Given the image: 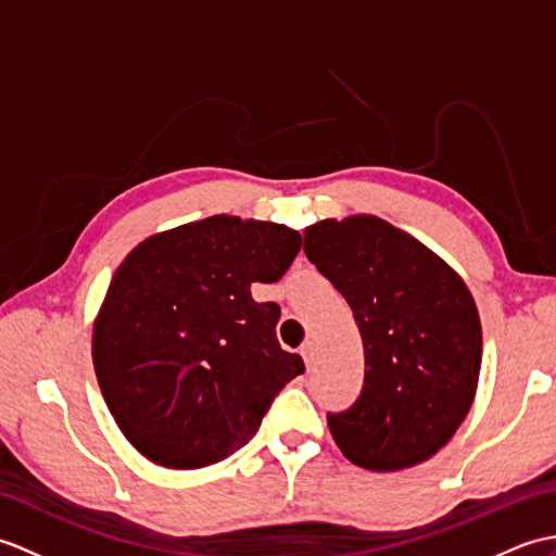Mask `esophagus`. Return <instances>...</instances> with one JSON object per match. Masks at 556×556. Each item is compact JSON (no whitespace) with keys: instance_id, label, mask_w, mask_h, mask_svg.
<instances>
[{"instance_id":"esophagus-1","label":"esophagus","mask_w":556,"mask_h":556,"mask_svg":"<svg viewBox=\"0 0 556 556\" xmlns=\"http://www.w3.org/2000/svg\"><path fill=\"white\" fill-rule=\"evenodd\" d=\"M301 356H303V361H305V365H313V361H315V344L313 341H305V344L301 346Z\"/></svg>"}]
</instances>
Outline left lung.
I'll use <instances>...</instances> for the list:
<instances>
[{"label": "left lung", "instance_id": "obj_1", "mask_svg": "<svg viewBox=\"0 0 556 556\" xmlns=\"http://www.w3.org/2000/svg\"><path fill=\"white\" fill-rule=\"evenodd\" d=\"M303 251L351 305L365 351L356 404L327 413L337 446L368 470L428 460L476 399L482 329L476 301L428 245L356 215L305 229Z\"/></svg>", "mask_w": 556, "mask_h": 556}]
</instances>
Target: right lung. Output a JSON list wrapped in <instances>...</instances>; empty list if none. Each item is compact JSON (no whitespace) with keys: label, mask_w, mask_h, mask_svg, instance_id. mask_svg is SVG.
Masks as SVG:
<instances>
[{"label":"right lung","mask_w":556,"mask_h":556,"mask_svg":"<svg viewBox=\"0 0 556 556\" xmlns=\"http://www.w3.org/2000/svg\"><path fill=\"white\" fill-rule=\"evenodd\" d=\"M299 251L285 224L215 215L150 236L114 271L92 365L119 430L152 464L203 468L239 452L305 370L279 346V305L251 296Z\"/></svg>","instance_id":"right-lung-1"}]
</instances>
